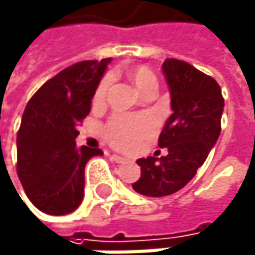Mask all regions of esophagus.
Masks as SVG:
<instances>
[{"instance_id": "obj_1", "label": "esophagus", "mask_w": 255, "mask_h": 255, "mask_svg": "<svg viewBox=\"0 0 255 255\" xmlns=\"http://www.w3.org/2000/svg\"><path fill=\"white\" fill-rule=\"evenodd\" d=\"M110 158H112L113 161H116V163H125V161H127L124 157H121V155H118V154H112Z\"/></svg>"}]
</instances>
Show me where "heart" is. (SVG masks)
<instances>
[{
  "instance_id": "obj_1",
  "label": "heart",
  "mask_w": 255,
  "mask_h": 255,
  "mask_svg": "<svg viewBox=\"0 0 255 255\" xmlns=\"http://www.w3.org/2000/svg\"><path fill=\"white\" fill-rule=\"evenodd\" d=\"M130 80L140 94L155 92L158 81L155 74L146 66H136L130 71ZM110 86V78H104L97 90L94 100L97 103L104 101L107 89ZM155 130V121L146 115H115L106 125L104 137L106 140L119 149L134 148L139 142L149 137Z\"/></svg>"
}]
</instances>
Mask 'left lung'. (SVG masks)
<instances>
[{"label": "left lung", "instance_id": "obj_1", "mask_svg": "<svg viewBox=\"0 0 255 255\" xmlns=\"http://www.w3.org/2000/svg\"><path fill=\"white\" fill-rule=\"evenodd\" d=\"M165 74L172 115L160 133L158 146L168 154L139 158L140 178L133 189L145 196H166L183 189L203 166L221 133L224 98L215 78L192 65L166 59Z\"/></svg>", "mask_w": 255, "mask_h": 255}]
</instances>
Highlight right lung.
Wrapping results in <instances>:
<instances>
[{"label":"right lung","instance_id":"1","mask_svg":"<svg viewBox=\"0 0 255 255\" xmlns=\"http://www.w3.org/2000/svg\"><path fill=\"white\" fill-rule=\"evenodd\" d=\"M110 59L75 63L48 80L28 101L17 131V177L43 213L74 212L84 196L86 163L98 148L75 145L77 125L89 115Z\"/></svg>","mask_w":255,"mask_h":255}]
</instances>
